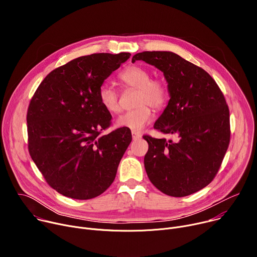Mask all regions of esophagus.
I'll return each mask as SVG.
<instances>
[{"label":"esophagus","mask_w":257,"mask_h":257,"mask_svg":"<svg viewBox=\"0 0 257 257\" xmlns=\"http://www.w3.org/2000/svg\"><path fill=\"white\" fill-rule=\"evenodd\" d=\"M132 138H133L134 140H136V139H140V138H141V134H140V133H138V132L132 131Z\"/></svg>","instance_id":"obj_1"}]
</instances>
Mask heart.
Instances as JSON below:
<instances>
[{"label": "heart", "instance_id": "1", "mask_svg": "<svg viewBox=\"0 0 257 257\" xmlns=\"http://www.w3.org/2000/svg\"><path fill=\"white\" fill-rule=\"evenodd\" d=\"M121 82L138 90L135 104L137 107L126 112L117 120V125L128 128L132 131H140L152 120V109L164 107L169 98L167 85L159 80L152 79L151 72L139 65H132L124 69L120 74ZM98 99L105 111L111 114H118L121 111L118 92L106 83L98 89Z\"/></svg>", "mask_w": 257, "mask_h": 257}]
</instances>
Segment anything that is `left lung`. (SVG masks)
Returning a JSON list of instances; mask_svg holds the SVG:
<instances>
[{
	"label": "left lung",
	"mask_w": 257,
	"mask_h": 257,
	"mask_svg": "<svg viewBox=\"0 0 257 257\" xmlns=\"http://www.w3.org/2000/svg\"><path fill=\"white\" fill-rule=\"evenodd\" d=\"M144 61L161 70L170 100L155 129L176 135V141L144 135L149 151L144 167L163 193L193 194L215 177L230 143V112L223 92L202 68L172 52H142L132 62Z\"/></svg>",
	"instance_id": "left-lung-1"
}]
</instances>
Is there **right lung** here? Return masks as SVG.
I'll return each instance as SVG.
<instances>
[{
	"label": "right lung",
	"mask_w": 257,
	"mask_h": 257,
	"mask_svg": "<svg viewBox=\"0 0 257 257\" xmlns=\"http://www.w3.org/2000/svg\"><path fill=\"white\" fill-rule=\"evenodd\" d=\"M129 53L79 57L53 70L27 111L28 151L48 184L79 200L103 193L115 180L132 135L126 128L101 134L112 116L98 99L103 81Z\"/></svg>",
	"instance_id": "add662e5"
}]
</instances>
